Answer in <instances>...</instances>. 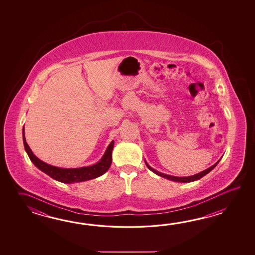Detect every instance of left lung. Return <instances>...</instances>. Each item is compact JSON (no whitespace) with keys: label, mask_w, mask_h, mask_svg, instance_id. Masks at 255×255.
<instances>
[{"label":"left lung","mask_w":255,"mask_h":255,"mask_svg":"<svg viewBox=\"0 0 255 255\" xmlns=\"http://www.w3.org/2000/svg\"><path fill=\"white\" fill-rule=\"evenodd\" d=\"M219 162H220V160H219V161H217V162L215 163L213 166H212V167L207 168V169L203 170V171H201L200 173L195 174V175H193V176H189V177H176V176H170V175H167V174L161 173V172L157 171L156 169L152 168L151 167L146 163V160H145L146 167L149 168V169L151 170L152 172L157 174V176H160V177H162V178L169 179V180H172V181H176V182H192V181H195V180L201 179V178H202V177H204L206 174L209 173V172H211L212 169L216 167L217 164Z\"/></svg>","instance_id":"1"}]
</instances>
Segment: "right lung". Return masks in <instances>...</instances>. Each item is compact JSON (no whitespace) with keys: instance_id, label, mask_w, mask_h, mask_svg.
Masks as SVG:
<instances>
[{"instance_id":"1","label":"right lung","mask_w":255,"mask_h":255,"mask_svg":"<svg viewBox=\"0 0 255 255\" xmlns=\"http://www.w3.org/2000/svg\"><path fill=\"white\" fill-rule=\"evenodd\" d=\"M22 140H23L25 151L30 157L31 161L34 164V166L44 173L47 174L52 179L63 183L71 184V183L82 182V181H87L89 179L98 178L109 170V167L112 163V150L114 147L113 140L111 141L103 157L98 163L94 164L92 166L76 168H58V167L49 165L47 163L43 162L41 159H39L38 157L33 154L32 149L26 143L25 135H24V128H22Z\"/></svg>"}]
</instances>
